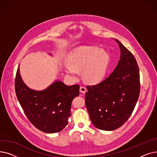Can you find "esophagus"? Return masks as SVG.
Listing matches in <instances>:
<instances>
[{
	"instance_id": "34e87169",
	"label": "esophagus",
	"mask_w": 157,
	"mask_h": 157,
	"mask_svg": "<svg viewBox=\"0 0 157 157\" xmlns=\"http://www.w3.org/2000/svg\"><path fill=\"white\" fill-rule=\"evenodd\" d=\"M79 90H80L81 92L85 93V92L86 91V87L84 86H81L80 88H79Z\"/></svg>"
}]
</instances>
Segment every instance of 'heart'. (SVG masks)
Returning <instances> with one entry per match:
<instances>
[{"label": "heart", "mask_w": 157, "mask_h": 157, "mask_svg": "<svg viewBox=\"0 0 157 157\" xmlns=\"http://www.w3.org/2000/svg\"><path fill=\"white\" fill-rule=\"evenodd\" d=\"M109 56L103 49L96 47L82 46L76 48L68 57L69 64L65 71L72 77L78 75L77 71H83V76L89 83L96 84L105 76L109 64Z\"/></svg>", "instance_id": "heart-1"}]
</instances>
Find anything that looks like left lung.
Here are the masks:
<instances>
[{
	"instance_id": "1",
	"label": "left lung",
	"mask_w": 157,
	"mask_h": 157,
	"mask_svg": "<svg viewBox=\"0 0 157 157\" xmlns=\"http://www.w3.org/2000/svg\"><path fill=\"white\" fill-rule=\"evenodd\" d=\"M120 59L111 75L87 85L85 104L94 125L103 130L121 127L132 113L140 94L139 69L134 56L119 40Z\"/></svg>"
}]
</instances>
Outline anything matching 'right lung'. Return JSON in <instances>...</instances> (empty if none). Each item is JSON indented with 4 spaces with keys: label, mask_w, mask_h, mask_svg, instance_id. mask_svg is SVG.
I'll use <instances>...</instances> for the list:
<instances>
[{
    "label": "right lung",
    "mask_w": 157,
    "mask_h": 157,
    "mask_svg": "<svg viewBox=\"0 0 157 157\" xmlns=\"http://www.w3.org/2000/svg\"><path fill=\"white\" fill-rule=\"evenodd\" d=\"M15 92L32 124L46 133H55L68 124L72 100L79 95V86H67L59 81L43 91H35L23 82L19 68L16 74Z\"/></svg>",
    "instance_id": "1"
}]
</instances>
